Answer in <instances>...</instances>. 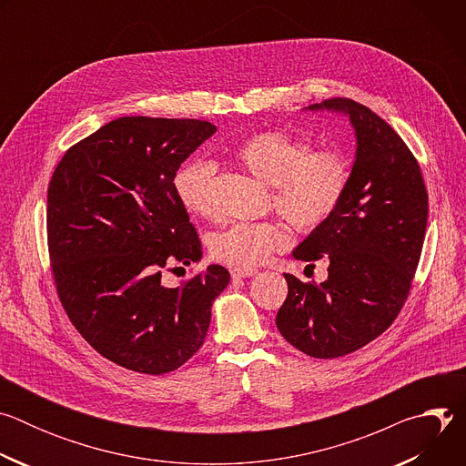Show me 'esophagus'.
<instances>
[{"instance_id": "obj_1", "label": "esophagus", "mask_w": 466, "mask_h": 466, "mask_svg": "<svg viewBox=\"0 0 466 466\" xmlns=\"http://www.w3.org/2000/svg\"><path fill=\"white\" fill-rule=\"evenodd\" d=\"M256 273H258V269H252V268H234V269H230L232 279H248V277H254Z\"/></svg>"}]
</instances>
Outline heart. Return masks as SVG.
Instances as JSON below:
<instances>
[{"mask_svg": "<svg viewBox=\"0 0 466 466\" xmlns=\"http://www.w3.org/2000/svg\"><path fill=\"white\" fill-rule=\"evenodd\" d=\"M309 144L280 128L259 130L236 147V158L261 182L273 186L275 210L300 232L322 227L339 208L350 164L336 151H309ZM216 166L191 160L173 177L178 203L198 218L214 214ZM288 230L273 221H236L210 238V252L232 268H254L286 247Z\"/></svg>", "mask_w": 466, "mask_h": 466, "instance_id": "obj_1", "label": "heart"}]
</instances>
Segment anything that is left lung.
<instances>
[{"instance_id":"obj_1","label":"left lung","mask_w":466,"mask_h":466,"mask_svg":"<svg viewBox=\"0 0 466 466\" xmlns=\"http://www.w3.org/2000/svg\"><path fill=\"white\" fill-rule=\"evenodd\" d=\"M308 110L347 114L358 147L339 208L293 250L302 261L328 258V279L284 275L277 328L300 352L334 360L376 339L400 313L422 252L428 191L413 153L370 108L334 97Z\"/></svg>"}]
</instances>
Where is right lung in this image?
<instances>
[{"label": "right lung", "mask_w": 466, "mask_h": 466, "mask_svg": "<svg viewBox=\"0 0 466 466\" xmlns=\"http://www.w3.org/2000/svg\"><path fill=\"white\" fill-rule=\"evenodd\" d=\"M216 125L128 116L66 151L47 187V247L58 299L79 334L106 360L166 374L203 347L221 265L166 288L162 271L203 256L173 191L180 164Z\"/></svg>", "instance_id": "add662e5"}]
</instances>
